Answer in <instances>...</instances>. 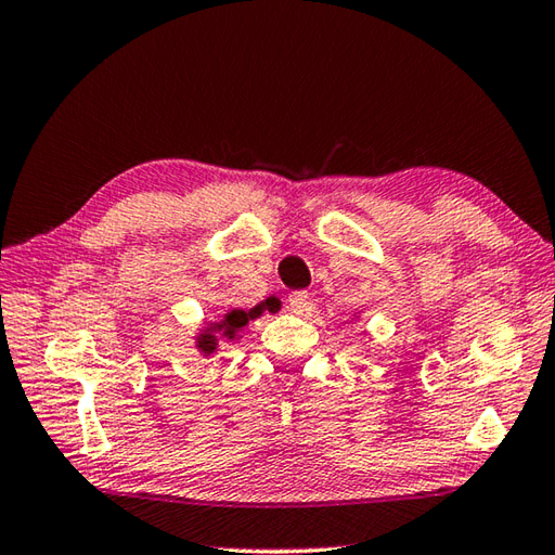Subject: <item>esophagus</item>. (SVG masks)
<instances>
[{"mask_svg": "<svg viewBox=\"0 0 555 555\" xmlns=\"http://www.w3.org/2000/svg\"><path fill=\"white\" fill-rule=\"evenodd\" d=\"M310 306H312V300H310V293L308 291H296V293H291V296H288L291 312L302 314V312L310 310Z\"/></svg>", "mask_w": 555, "mask_h": 555, "instance_id": "34e87169", "label": "esophagus"}]
</instances>
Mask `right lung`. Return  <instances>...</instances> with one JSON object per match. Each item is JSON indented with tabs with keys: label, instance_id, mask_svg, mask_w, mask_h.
<instances>
[{
	"label": "right lung",
	"instance_id": "obj_1",
	"mask_svg": "<svg viewBox=\"0 0 555 555\" xmlns=\"http://www.w3.org/2000/svg\"><path fill=\"white\" fill-rule=\"evenodd\" d=\"M271 308L267 302H259V306L249 308V310H228L219 322H206V327H202L194 336V346H197V351L204 356H211L219 351V341H233L237 339V334L243 332V327H247L249 322L262 318V312Z\"/></svg>",
	"mask_w": 555,
	"mask_h": 555
}]
</instances>
